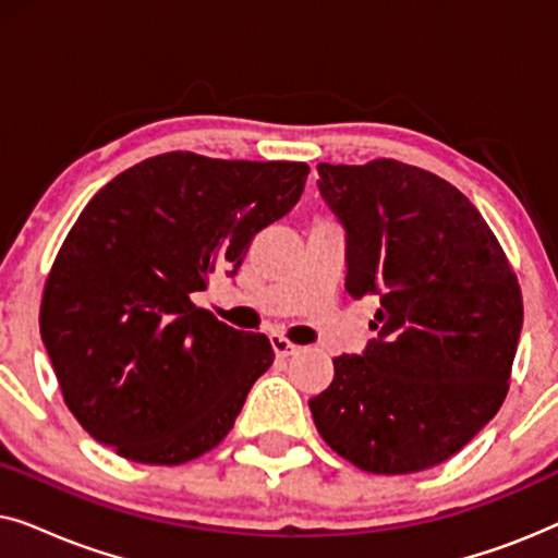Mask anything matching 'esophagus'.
Listing matches in <instances>:
<instances>
[{
	"label": "esophagus",
	"instance_id": "obj_1",
	"mask_svg": "<svg viewBox=\"0 0 558 558\" xmlns=\"http://www.w3.org/2000/svg\"><path fill=\"white\" fill-rule=\"evenodd\" d=\"M271 348L279 357H289V355H294L296 350H300V345H294V342L281 338V335H271Z\"/></svg>",
	"mask_w": 558,
	"mask_h": 558
}]
</instances>
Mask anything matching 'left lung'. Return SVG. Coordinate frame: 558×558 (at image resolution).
Segmentation results:
<instances>
[{
	"mask_svg": "<svg viewBox=\"0 0 558 558\" xmlns=\"http://www.w3.org/2000/svg\"><path fill=\"white\" fill-rule=\"evenodd\" d=\"M317 172L345 226L348 294H373L380 307L363 355L332 361L312 418L365 472L434 468L506 401L523 327L515 271L475 205L437 174L396 159Z\"/></svg>",
	"mask_w": 558,
	"mask_h": 558,
	"instance_id": "8db88e82",
	"label": "left lung"
}]
</instances>
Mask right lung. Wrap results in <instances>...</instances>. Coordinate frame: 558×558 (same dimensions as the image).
<instances>
[{
	"label": "right lung",
	"mask_w": 558,
	"mask_h": 558,
	"mask_svg": "<svg viewBox=\"0 0 558 558\" xmlns=\"http://www.w3.org/2000/svg\"><path fill=\"white\" fill-rule=\"evenodd\" d=\"M304 162L167 151L90 197L60 246L40 335L60 391L90 437L142 464H182L226 439L274 363L193 302L218 269L239 271L262 228L300 201Z\"/></svg>",
	"instance_id": "obj_1"
}]
</instances>
